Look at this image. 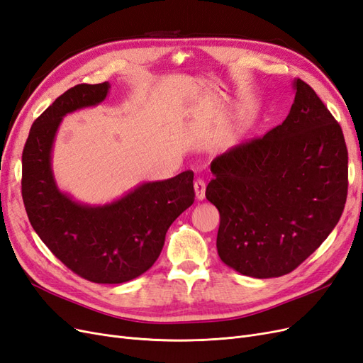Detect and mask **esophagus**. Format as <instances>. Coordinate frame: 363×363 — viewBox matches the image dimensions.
I'll list each match as a JSON object with an SVG mask.
<instances>
[{
  "label": "esophagus",
  "instance_id": "1",
  "mask_svg": "<svg viewBox=\"0 0 363 363\" xmlns=\"http://www.w3.org/2000/svg\"><path fill=\"white\" fill-rule=\"evenodd\" d=\"M194 189H195V196H196V199H199V201L206 198V183H204V180H196L194 183Z\"/></svg>",
  "mask_w": 363,
  "mask_h": 363
}]
</instances>
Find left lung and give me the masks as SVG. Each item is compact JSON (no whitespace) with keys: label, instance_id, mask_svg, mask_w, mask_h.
Here are the masks:
<instances>
[{"label":"left lung","instance_id":"left-lung-1","mask_svg":"<svg viewBox=\"0 0 363 363\" xmlns=\"http://www.w3.org/2000/svg\"><path fill=\"white\" fill-rule=\"evenodd\" d=\"M282 124L211 162L206 198L219 210L216 247L228 267L258 279L293 272L328 239L347 199L341 126L302 79Z\"/></svg>","mask_w":363,"mask_h":363}]
</instances>
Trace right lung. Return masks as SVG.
<instances>
[{
  "label": "right lung",
  "mask_w": 363,
  "mask_h": 363,
  "mask_svg": "<svg viewBox=\"0 0 363 363\" xmlns=\"http://www.w3.org/2000/svg\"><path fill=\"white\" fill-rule=\"evenodd\" d=\"M111 85L81 84L61 94L30 130L22 153V198L34 231L81 278L123 284L159 258L171 223L194 204V172L145 182L106 204H85L62 192L52 150L62 117L102 104Z\"/></svg>",
  "instance_id": "add662e5"
}]
</instances>
